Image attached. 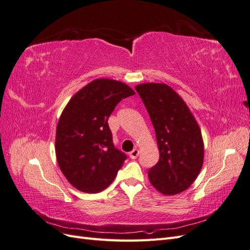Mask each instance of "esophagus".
Returning a JSON list of instances; mask_svg holds the SVG:
<instances>
[{"label": "esophagus", "instance_id": "esophagus-1", "mask_svg": "<svg viewBox=\"0 0 250 250\" xmlns=\"http://www.w3.org/2000/svg\"><path fill=\"white\" fill-rule=\"evenodd\" d=\"M139 150L138 149H133L131 152L129 153V156H130V158H132V160H135V158H137L138 156H139Z\"/></svg>", "mask_w": 250, "mask_h": 250}]
</instances>
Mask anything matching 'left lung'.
I'll return each instance as SVG.
<instances>
[{
  "mask_svg": "<svg viewBox=\"0 0 250 250\" xmlns=\"http://www.w3.org/2000/svg\"><path fill=\"white\" fill-rule=\"evenodd\" d=\"M155 129L160 160L150 168V183L158 192L175 195L190 187L203 164L200 128L184 100L164 83L135 86Z\"/></svg>",
  "mask_w": 250,
  "mask_h": 250,
  "instance_id": "obj_1",
  "label": "left lung"
}]
</instances>
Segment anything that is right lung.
Masks as SVG:
<instances>
[{
    "label": "right lung",
    "instance_id": "right-lung-1",
    "mask_svg": "<svg viewBox=\"0 0 250 250\" xmlns=\"http://www.w3.org/2000/svg\"><path fill=\"white\" fill-rule=\"evenodd\" d=\"M135 93L124 83L97 79L67 103L56 129V157L71 185L85 193H99L115 179L127 155L115 147L108 118Z\"/></svg>",
    "mask_w": 250,
    "mask_h": 250
}]
</instances>
